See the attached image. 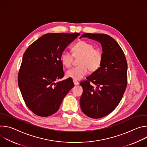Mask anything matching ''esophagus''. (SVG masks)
I'll return each mask as SVG.
<instances>
[{"mask_svg": "<svg viewBox=\"0 0 147 147\" xmlns=\"http://www.w3.org/2000/svg\"><path fill=\"white\" fill-rule=\"evenodd\" d=\"M73 82H74L75 86H77V85H78V84H79V82L77 80H73Z\"/></svg>", "mask_w": 147, "mask_h": 147, "instance_id": "34e87169", "label": "esophagus"}]
</instances>
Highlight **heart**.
<instances>
[{
    "mask_svg": "<svg viewBox=\"0 0 147 147\" xmlns=\"http://www.w3.org/2000/svg\"><path fill=\"white\" fill-rule=\"evenodd\" d=\"M73 54L64 51L61 55L60 60L62 65L66 67L71 66L74 56L80 57L78 61L80 66L68 70L66 75L68 78L75 80L82 79L88 73L97 70L101 66L103 60V53L98 48H94V45L87 41L81 40L73 47Z\"/></svg>",
    "mask_w": 147,
    "mask_h": 147,
    "instance_id": "b5f03b06",
    "label": "heart"
}]
</instances>
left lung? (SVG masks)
<instances>
[{
    "label": "left lung",
    "instance_id": "obj_1",
    "mask_svg": "<svg viewBox=\"0 0 147 147\" xmlns=\"http://www.w3.org/2000/svg\"><path fill=\"white\" fill-rule=\"evenodd\" d=\"M101 44L103 60L100 67L80 83L83 92L80 98L82 112L93 119L110 114L120 103L127 84V63L117 42L104 34H82ZM94 83L95 88L90 82Z\"/></svg>",
    "mask_w": 147,
    "mask_h": 147
}]
</instances>
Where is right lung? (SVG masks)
Returning <instances> with one entry per match:
<instances>
[{"label":"right lung","mask_w":147,"mask_h":147,"mask_svg":"<svg viewBox=\"0 0 147 147\" xmlns=\"http://www.w3.org/2000/svg\"><path fill=\"white\" fill-rule=\"evenodd\" d=\"M80 33L46 34L31 44L23 55L18 84L27 107L35 115L47 117L56 113L74 87L64 77L60 57Z\"/></svg>","instance_id":"obj_1"}]
</instances>
